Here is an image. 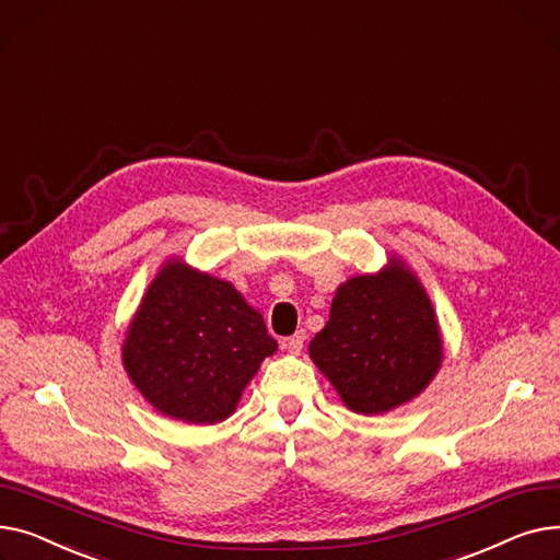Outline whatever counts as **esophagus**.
I'll return each mask as SVG.
<instances>
[{"mask_svg": "<svg viewBox=\"0 0 560 560\" xmlns=\"http://www.w3.org/2000/svg\"><path fill=\"white\" fill-rule=\"evenodd\" d=\"M305 339H307L305 330H299V332L291 335V337L284 341V350H287V352H291V354H299V352L303 350V343H305Z\"/></svg>", "mask_w": 560, "mask_h": 560, "instance_id": "esophagus-1", "label": "esophagus"}]
</instances>
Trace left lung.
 I'll use <instances>...</instances> for the list:
<instances>
[{"mask_svg":"<svg viewBox=\"0 0 560 560\" xmlns=\"http://www.w3.org/2000/svg\"><path fill=\"white\" fill-rule=\"evenodd\" d=\"M310 354L352 411L373 416L416 398L436 375L443 348L430 299L390 265L339 287Z\"/></svg>","mask_w":560,"mask_h":560,"instance_id":"obj_1","label":"left lung"}]
</instances>
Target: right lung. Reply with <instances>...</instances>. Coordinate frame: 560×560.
<instances>
[{"instance_id":"right-lung-1","label":"right lung","mask_w":560,"mask_h":560,"mask_svg":"<svg viewBox=\"0 0 560 560\" xmlns=\"http://www.w3.org/2000/svg\"><path fill=\"white\" fill-rule=\"evenodd\" d=\"M276 348L265 318L233 284L172 261L128 327L124 366L164 416L214 424L235 411L259 361Z\"/></svg>"}]
</instances>
